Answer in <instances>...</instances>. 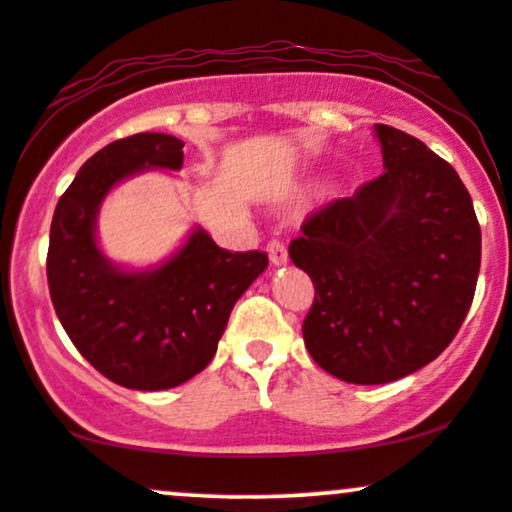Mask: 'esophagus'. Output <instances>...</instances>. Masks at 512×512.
<instances>
[{
    "label": "esophagus",
    "mask_w": 512,
    "mask_h": 512,
    "mask_svg": "<svg viewBox=\"0 0 512 512\" xmlns=\"http://www.w3.org/2000/svg\"><path fill=\"white\" fill-rule=\"evenodd\" d=\"M267 252H269V260H272L274 267H281V264L289 262V250H286V245L281 243V240H269Z\"/></svg>",
    "instance_id": "1"
}]
</instances>
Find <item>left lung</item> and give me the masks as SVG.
<instances>
[{
	"label": "left lung",
	"instance_id": "left-lung-1",
	"mask_svg": "<svg viewBox=\"0 0 512 512\" xmlns=\"http://www.w3.org/2000/svg\"><path fill=\"white\" fill-rule=\"evenodd\" d=\"M385 173L303 223L289 255L313 279L303 339L322 370L383 385L445 351L472 305L481 231L450 163L375 125Z\"/></svg>",
	"mask_w": 512,
	"mask_h": 512
}]
</instances>
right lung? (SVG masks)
<instances>
[{"mask_svg":"<svg viewBox=\"0 0 512 512\" xmlns=\"http://www.w3.org/2000/svg\"><path fill=\"white\" fill-rule=\"evenodd\" d=\"M185 142L142 132L117 139L79 168L50 226L48 286L79 354L129 390H170L209 366L233 305L267 269V252H228L202 226L173 255L127 267L98 243V214L120 182L178 173Z\"/></svg>","mask_w":512,"mask_h":512,"instance_id":"1","label":"right lung"}]
</instances>
